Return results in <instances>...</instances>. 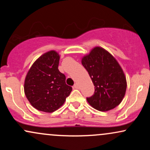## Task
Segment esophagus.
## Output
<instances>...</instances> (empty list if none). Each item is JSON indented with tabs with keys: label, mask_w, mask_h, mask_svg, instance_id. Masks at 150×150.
Returning <instances> with one entry per match:
<instances>
[{
	"label": "esophagus",
	"mask_w": 150,
	"mask_h": 150,
	"mask_svg": "<svg viewBox=\"0 0 150 150\" xmlns=\"http://www.w3.org/2000/svg\"><path fill=\"white\" fill-rule=\"evenodd\" d=\"M73 87H74V88H75V89H79V85H78V84L75 83V85H74Z\"/></svg>",
	"instance_id": "esophagus-1"
}]
</instances>
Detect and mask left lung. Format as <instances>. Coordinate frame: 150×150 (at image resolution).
<instances>
[{"instance_id": "1", "label": "left lung", "mask_w": 150, "mask_h": 150, "mask_svg": "<svg viewBox=\"0 0 150 150\" xmlns=\"http://www.w3.org/2000/svg\"><path fill=\"white\" fill-rule=\"evenodd\" d=\"M94 84V95L87 98L93 108L108 111L118 106L125 94L127 81L118 62L104 48L96 46L81 60Z\"/></svg>"}]
</instances>
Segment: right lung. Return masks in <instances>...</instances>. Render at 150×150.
<instances>
[{"mask_svg":"<svg viewBox=\"0 0 150 150\" xmlns=\"http://www.w3.org/2000/svg\"><path fill=\"white\" fill-rule=\"evenodd\" d=\"M60 55L54 50L44 53L34 62L27 72L24 91L36 109L52 113L63 105L72 87L65 83V76L58 70Z\"/></svg>","mask_w":150,"mask_h":150,"instance_id":"obj_1","label":"right lung"}]
</instances>
